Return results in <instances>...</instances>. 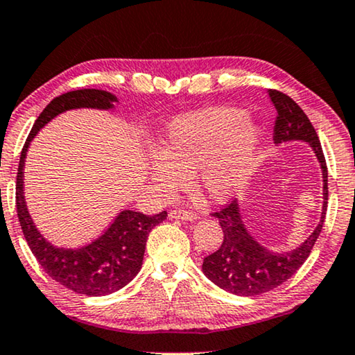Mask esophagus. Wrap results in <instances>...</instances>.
<instances>
[{
  "label": "esophagus",
  "mask_w": 355,
  "mask_h": 355,
  "mask_svg": "<svg viewBox=\"0 0 355 355\" xmlns=\"http://www.w3.org/2000/svg\"><path fill=\"white\" fill-rule=\"evenodd\" d=\"M168 216H170L171 219H176V220H187V222L196 220V214H193V212H189V211H182V209L170 211V214Z\"/></svg>",
  "instance_id": "1"
}]
</instances>
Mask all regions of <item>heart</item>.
I'll use <instances>...</instances> for the list:
<instances>
[{"mask_svg": "<svg viewBox=\"0 0 355 355\" xmlns=\"http://www.w3.org/2000/svg\"><path fill=\"white\" fill-rule=\"evenodd\" d=\"M261 130L236 107H206L166 122L149 157L150 184L168 196L187 182L217 203L232 200L252 176Z\"/></svg>", "mask_w": 355, "mask_h": 355, "instance_id": "b5f03b06", "label": "heart"}]
</instances>
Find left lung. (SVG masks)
<instances>
[{
    "mask_svg": "<svg viewBox=\"0 0 355 355\" xmlns=\"http://www.w3.org/2000/svg\"><path fill=\"white\" fill-rule=\"evenodd\" d=\"M268 96L277 112L275 143L279 146L292 143V141H302L309 144L319 162L320 171H322V212L313 233L300 246L291 250H281V252L263 246L254 238L243 220L238 201H233L227 208L212 214L220 223L223 241L216 252L205 257L201 270L217 287L241 297L260 295L281 286L288 277L295 275L304 260L309 257L311 250L322 232L327 200H329V176H327L322 146L306 114L291 96L281 92L268 90Z\"/></svg>",
    "mask_w": 355,
    "mask_h": 355,
    "instance_id": "1",
    "label": "left lung"
}]
</instances>
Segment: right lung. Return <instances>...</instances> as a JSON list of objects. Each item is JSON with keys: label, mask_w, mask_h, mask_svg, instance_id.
<instances>
[{"label": "right lung", "mask_w": 355, "mask_h": 355, "mask_svg": "<svg viewBox=\"0 0 355 355\" xmlns=\"http://www.w3.org/2000/svg\"><path fill=\"white\" fill-rule=\"evenodd\" d=\"M117 101L116 95L98 89L73 90L53 98L36 119L21 149L15 185L19 222L33 255L52 279L69 291L89 297L109 295L133 281L143 266L147 236L152 228L166 219V211L146 216L143 212L123 209L92 243L80 248H60L49 241L33 222L24 195V168L33 138L52 119L71 109L111 111Z\"/></svg>", "instance_id": "obj_1"}]
</instances>
